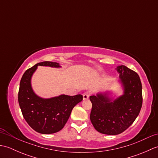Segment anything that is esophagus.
<instances>
[{"label": "esophagus", "mask_w": 158, "mask_h": 158, "mask_svg": "<svg viewBox=\"0 0 158 158\" xmlns=\"http://www.w3.org/2000/svg\"><path fill=\"white\" fill-rule=\"evenodd\" d=\"M90 96V93L89 92H85L83 93V100H88L89 98V97Z\"/></svg>", "instance_id": "1"}]
</instances>
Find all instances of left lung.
Instances as JSON below:
<instances>
[{
	"instance_id": "1",
	"label": "left lung",
	"mask_w": 158,
	"mask_h": 158,
	"mask_svg": "<svg viewBox=\"0 0 158 158\" xmlns=\"http://www.w3.org/2000/svg\"><path fill=\"white\" fill-rule=\"evenodd\" d=\"M116 70L123 94L113 101L106 94L89 97L92 125L98 132L108 135H119L128 128L139 115L143 104L142 84L138 74L123 65Z\"/></svg>"
}]
</instances>
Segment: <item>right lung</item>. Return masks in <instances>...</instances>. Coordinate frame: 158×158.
I'll return each mask as SVG.
<instances>
[{"instance_id": "add662e5", "label": "right lung", "mask_w": 158, "mask_h": 158, "mask_svg": "<svg viewBox=\"0 0 158 158\" xmlns=\"http://www.w3.org/2000/svg\"><path fill=\"white\" fill-rule=\"evenodd\" d=\"M38 66L59 68L58 63L42 62L26 70L21 79L18 102L23 118L32 128L41 134L56 133L61 130L68 121L73 109L83 100V96L60 95L42 98L33 92L31 77Z\"/></svg>"}]
</instances>
